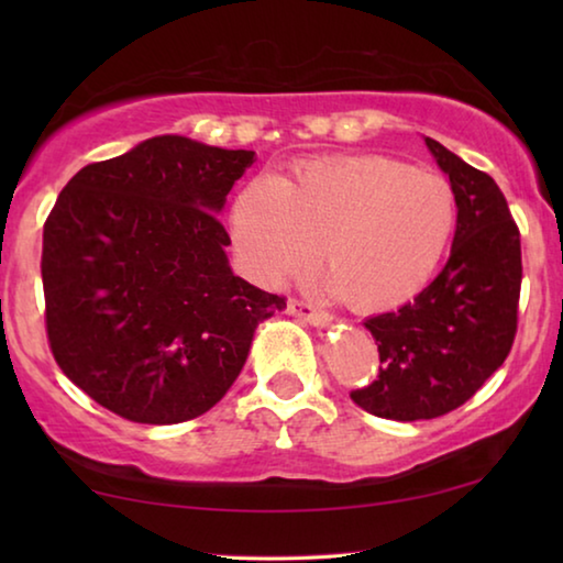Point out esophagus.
<instances>
[{
    "label": "esophagus",
    "instance_id": "34e87169",
    "mask_svg": "<svg viewBox=\"0 0 563 563\" xmlns=\"http://www.w3.org/2000/svg\"><path fill=\"white\" fill-rule=\"evenodd\" d=\"M288 312L295 318L310 322V325H328V322H330V312H325L322 308H318V305H312L308 300L290 298L288 300Z\"/></svg>",
    "mask_w": 563,
    "mask_h": 563
}]
</instances>
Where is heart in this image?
Segmentation results:
<instances>
[{
	"instance_id": "b5f03b06",
	"label": "heart",
	"mask_w": 563,
	"mask_h": 563,
	"mask_svg": "<svg viewBox=\"0 0 563 563\" xmlns=\"http://www.w3.org/2000/svg\"><path fill=\"white\" fill-rule=\"evenodd\" d=\"M456 225L450 180L379 154L302 164L235 198L233 243L265 285L308 273L325 251L340 300L377 312L407 302L442 263Z\"/></svg>"
}]
</instances>
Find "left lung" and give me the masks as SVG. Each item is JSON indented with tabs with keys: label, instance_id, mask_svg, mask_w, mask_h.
I'll use <instances>...</instances> for the list:
<instances>
[{
	"label": "left lung",
	"instance_id": "left-lung-1",
	"mask_svg": "<svg viewBox=\"0 0 563 563\" xmlns=\"http://www.w3.org/2000/svg\"><path fill=\"white\" fill-rule=\"evenodd\" d=\"M456 196V231L442 273L395 312L365 320L379 352L375 383L352 389L365 412L399 422L462 407L504 365L517 338L521 235L484 170L424 139Z\"/></svg>",
	"mask_w": 563,
	"mask_h": 563
}]
</instances>
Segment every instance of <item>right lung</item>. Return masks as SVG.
I'll return each instance as SVG.
<instances>
[{
  "instance_id": "obj_1",
  "label": "right lung",
  "mask_w": 563,
  "mask_h": 563,
  "mask_svg": "<svg viewBox=\"0 0 563 563\" xmlns=\"http://www.w3.org/2000/svg\"><path fill=\"white\" fill-rule=\"evenodd\" d=\"M253 151L148 139L84 166L44 223L49 350L93 402L176 424L235 383L258 322L285 308L233 275L218 221Z\"/></svg>"
}]
</instances>
